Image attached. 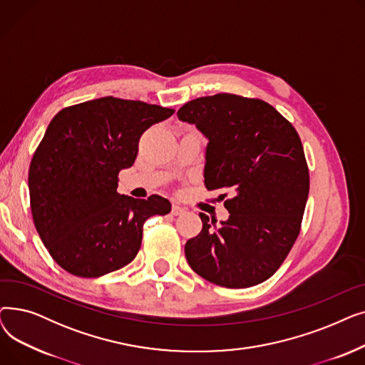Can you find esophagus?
Returning <instances> with one entry per match:
<instances>
[{"label":"esophagus","instance_id":"esophagus-1","mask_svg":"<svg viewBox=\"0 0 365 365\" xmlns=\"http://www.w3.org/2000/svg\"><path fill=\"white\" fill-rule=\"evenodd\" d=\"M183 213H186V210H185L183 207L176 205V204L171 207V215H173V216H180V215H183Z\"/></svg>","mask_w":365,"mask_h":365}]
</instances>
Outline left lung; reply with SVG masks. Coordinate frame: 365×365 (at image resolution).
<instances>
[{"instance_id":"left-lung-1","label":"left lung","mask_w":365,"mask_h":365,"mask_svg":"<svg viewBox=\"0 0 365 365\" xmlns=\"http://www.w3.org/2000/svg\"><path fill=\"white\" fill-rule=\"evenodd\" d=\"M178 117L208 138L204 182L222 189L229 219L200 213L201 232L185 245L189 266L226 289L271 278L302 227L309 168L293 124L267 102L219 93L185 103Z\"/></svg>"}]
</instances>
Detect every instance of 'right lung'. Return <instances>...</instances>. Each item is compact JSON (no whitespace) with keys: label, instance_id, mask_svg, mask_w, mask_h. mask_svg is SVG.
<instances>
[{"label":"right lung","instance_id":"add662e5","mask_svg":"<svg viewBox=\"0 0 365 365\" xmlns=\"http://www.w3.org/2000/svg\"><path fill=\"white\" fill-rule=\"evenodd\" d=\"M173 113L106 96L54 115L34 152L28 185L36 232L62 269L81 278L121 269L139 253L146 219L171 212L160 195L136 200L117 187L142 134Z\"/></svg>","mask_w":365,"mask_h":365}]
</instances>
